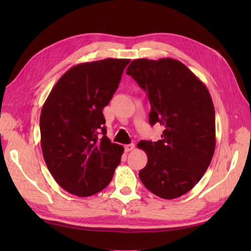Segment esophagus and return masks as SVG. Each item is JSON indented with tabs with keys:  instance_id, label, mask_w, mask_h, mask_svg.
I'll return each mask as SVG.
<instances>
[{
	"instance_id": "1",
	"label": "esophagus",
	"mask_w": 251,
	"mask_h": 251,
	"mask_svg": "<svg viewBox=\"0 0 251 251\" xmlns=\"http://www.w3.org/2000/svg\"><path fill=\"white\" fill-rule=\"evenodd\" d=\"M124 148H125V152H129L131 150H134L135 145L134 143H130V145H126Z\"/></svg>"
}]
</instances>
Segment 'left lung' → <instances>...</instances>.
Returning a JSON list of instances; mask_svg holds the SVG:
<instances>
[{"instance_id":"1","label":"left lung","mask_w":251,"mask_h":251,"mask_svg":"<svg viewBox=\"0 0 251 251\" xmlns=\"http://www.w3.org/2000/svg\"><path fill=\"white\" fill-rule=\"evenodd\" d=\"M126 73L147 93L150 124L164 127L161 140L138 143L148 155L140 180L162 199H177L197 184L214 155L216 119L211 96L193 72L173 58L135 59Z\"/></svg>"}]
</instances>
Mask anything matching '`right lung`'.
Wrapping results in <instances>:
<instances>
[{
  "instance_id": "obj_1",
  "label": "right lung",
  "mask_w": 251,
  "mask_h": 251,
  "mask_svg": "<svg viewBox=\"0 0 251 251\" xmlns=\"http://www.w3.org/2000/svg\"><path fill=\"white\" fill-rule=\"evenodd\" d=\"M129 61L108 58L72 67L42 108L41 147L46 166L69 193L81 197L98 193L121 163L124 148L105 136L102 110Z\"/></svg>"
}]
</instances>
